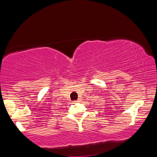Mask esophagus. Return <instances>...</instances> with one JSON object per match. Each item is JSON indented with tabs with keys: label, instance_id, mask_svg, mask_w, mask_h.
Instances as JSON below:
<instances>
[{
	"label": "esophagus",
	"instance_id": "esophagus-1",
	"mask_svg": "<svg viewBox=\"0 0 157 157\" xmlns=\"http://www.w3.org/2000/svg\"><path fill=\"white\" fill-rule=\"evenodd\" d=\"M78 101H79V99H77V100L74 101V102H78Z\"/></svg>",
	"mask_w": 157,
	"mask_h": 157
}]
</instances>
